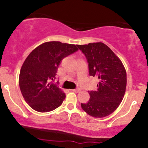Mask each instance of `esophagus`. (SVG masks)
Segmentation results:
<instances>
[{"label":"esophagus","instance_id":"1","mask_svg":"<svg viewBox=\"0 0 148 148\" xmlns=\"http://www.w3.org/2000/svg\"><path fill=\"white\" fill-rule=\"evenodd\" d=\"M72 91L75 92H79L81 91V90H80V88H76V89H72Z\"/></svg>","mask_w":148,"mask_h":148}]
</instances>
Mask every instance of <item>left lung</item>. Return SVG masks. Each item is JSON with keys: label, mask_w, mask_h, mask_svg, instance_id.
Instances as JSON below:
<instances>
[{"label": "left lung", "mask_w": 148, "mask_h": 148, "mask_svg": "<svg viewBox=\"0 0 148 148\" xmlns=\"http://www.w3.org/2000/svg\"><path fill=\"white\" fill-rule=\"evenodd\" d=\"M88 63L89 75L99 79L97 90L88 91L90 99L82 109L95 118L111 114L119 106L126 90L127 74L121 60L102 42L77 45Z\"/></svg>", "instance_id": "obj_1"}]
</instances>
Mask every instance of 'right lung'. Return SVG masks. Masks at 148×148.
<instances>
[{
  "label": "right lung",
  "mask_w": 148,
  "mask_h": 148,
  "mask_svg": "<svg viewBox=\"0 0 148 148\" xmlns=\"http://www.w3.org/2000/svg\"><path fill=\"white\" fill-rule=\"evenodd\" d=\"M79 50L76 45L47 42L26 58L19 74V87L25 101L35 111L45 113L62 104L65 94L53 80L62 59Z\"/></svg>",
  "instance_id": "add662e5"
}]
</instances>
